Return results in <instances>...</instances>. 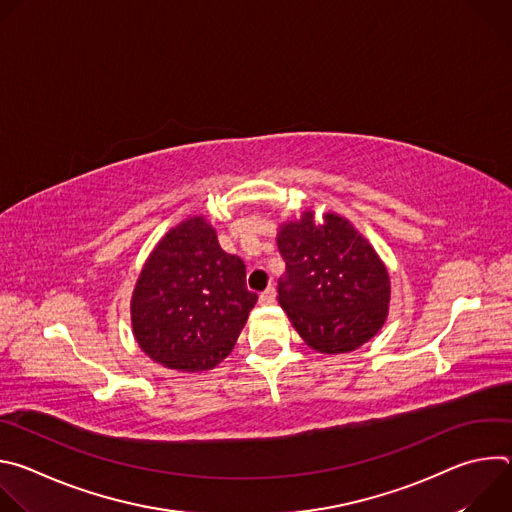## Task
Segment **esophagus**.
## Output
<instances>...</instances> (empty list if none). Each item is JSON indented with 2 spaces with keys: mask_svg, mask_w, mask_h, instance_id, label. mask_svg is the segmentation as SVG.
Masks as SVG:
<instances>
[{
  "mask_svg": "<svg viewBox=\"0 0 512 512\" xmlns=\"http://www.w3.org/2000/svg\"><path fill=\"white\" fill-rule=\"evenodd\" d=\"M275 296H277V291H275V287H267L263 294L259 296V302L263 304V306H269V304H273L275 302Z\"/></svg>",
  "mask_w": 512,
  "mask_h": 512,
  "instance_id": "obj_1",
  "label": "esophagus"
}]
</instances>
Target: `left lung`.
<instances>
[{"instance_id":"obj_1","label":"left lung","mask_w":512,"mask_h":512,"mask_svg":"<svg viewBox=\"0 0 512 512\" xmlns=\"http://www.w3.org/2000/svg\"><path fill=\"white\" fill-rule=\"evenodd\" d=\"M277 247L285 261L277 300L308 346L342 354L379 332L389 310V273L346 218L328 212L316 225L314 212H304L281 227Z\"/></svg>"}]
</instances>
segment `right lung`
Returning <instances> with one entry per match:
<instances>
[{"mask_svg":"<svg viewBox=\"0 0 512 512\" xmlns=\"http://www.w3.org/2000/svg\"><path fill=\"white\" fill-rule=\"evenodd\" d=\"M245 263L216 241L202 216L174 227L143 265L131 298L141 350L176 371H206L235 346L257 294Z\"/></svg>","mask_w":512,"mask_h":512,"instance_id":"right-lung-1","label":"right lung"}]
</instances>
